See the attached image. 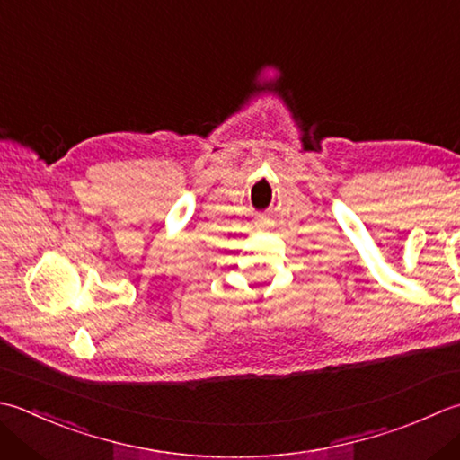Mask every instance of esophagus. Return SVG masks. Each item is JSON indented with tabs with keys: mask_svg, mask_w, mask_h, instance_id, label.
Returning <instances> with one entry per match:
<instances>
[{
	"mask_svg": "<svg viewBox=\"0 0 460 460\" xmlns=\"http://www.w3.org/2000/svg\"><path fill=\"white\" fill-rule=\"evenodd\" d=\"M259 225H261V227H265V221H261Z\"/></svg>",
	"mask_w": 460,
	"mask_h": 460,
	"instance_id": "1",
	"label": "esophagus"
}]
</instances>
